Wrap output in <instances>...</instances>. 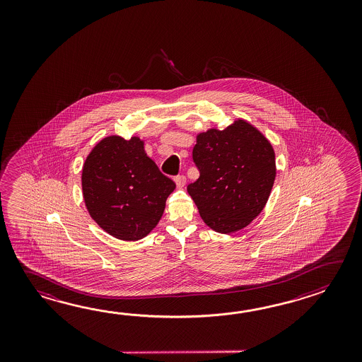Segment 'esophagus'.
<instances>
[{
	"label": "esophagus",
	"instance_id": "esophagus-1",
	"mask_svg": "<svg viewBox=\"0 0 362 362\" xmlns=\"http://www.w3.org/2000/svg\"><path fill=\"white\" fill-rule=\"evenodd\" d=\"M175 182L177 185L178 187H184L185 184H186V177L185 176H176L175 177Z\"/></svg>",
	"mask_w": 362,
	"mask_h": 362
}]
</instances>
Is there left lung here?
Instances as JSON below:
<instances>
[{
    "label": "left lung",
    "mask_w": 362,
    "mask_h": 362,
    "mask_svg": "<svg viewBox=\"0 0 362 362\" xmlns=\"http://www.w3.org/2000/svg\"><path fill=\"white\" fill-rule=\"evenodd\" d=\"M192 160L200 176L187 186L203 221L230 234L260 215L276 178V155L254 125L238 119L197 136Z\"/></svg>",
    "instance_id": "left-lung-1"
}]
</instances>
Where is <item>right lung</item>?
Returning a JSON list of instances; mask_svg holds the SVG:
<instances>
[{
	"label": "right lung",
	"mask_w": 362,
	"mask_h": 362,
	"mask_svg": "<svg viewBox=\"0 0 362 362\" xmlns=\"http://www.w3.org/2000/svg\"><path fill=\"white\" fill-rule=\"evenodd\" d=\"M81 186L86 209L103 230L139 240L162 218L176 184L147 156L142 139L108 136L86 156Z\"/></svg>",
	"instance_id": "1"
}]
</instances>
